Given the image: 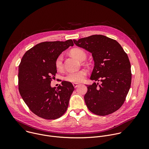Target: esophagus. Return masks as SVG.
<instances>
[{
	"label": "esophagus",
	"instance_id": "34e87169",
	"mask_svg": "<svg viewBox=\"0 0 149 149\" xmlns=\"http://www.w3.org/2000/svg\"><path fill=\"white\" fill-rule=\"evenodd\" d=\"M72 84H73V86L74 88H77L79 86V84H78V83H73Z\"/></svg>",
	"mask_w": 149,
	"mask_h": 149
}]
</instances>
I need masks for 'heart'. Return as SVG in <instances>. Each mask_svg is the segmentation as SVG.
Wrapping results in <instances>:
<instances>
[{"instance_id": "obj_1", "label": "heart", "mask_w": 149, "mask_h": 149, "mask_svg": "<svg viewBox=\"0 0 149 149\" xmlns=\"http://www.w3.org/2000/svg\"><path fill=\"white\" fill-rule=\"evenodd\" d=\"M71 54L77 58L79 61H84L87 58V54L83 49L81 48H74L71 52ZM55 67L57 71H60L62 70L63 65V55H59L55 60ZM87 75V72L86 70H81L76 72H72L68 73L65 77V79L67 81L78 83L82 82Z\"/></svg>"}]
</instances>
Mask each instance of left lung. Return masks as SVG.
Instances as JSON below:
<instances>
[{
    "label": "left lung",
    "mask_w": 149,
    "mask_h": 149,
    "mask_svg": "<svg viewBox=\"0 0 149 149\" xmlns=\"http://www.w3.org/2000/svg\"><path fill=\"white\" fill-rule=\"evenodd\" d=\"M73 41L92 53L94 67L90 78L102 82L87 86L84 100L88 110L98 116L116 111L124 104L131 86V65L127 54L117 41L101 35Z\"/></svg>",
    "instance_id": "left-lung-1"
}]
</instances>
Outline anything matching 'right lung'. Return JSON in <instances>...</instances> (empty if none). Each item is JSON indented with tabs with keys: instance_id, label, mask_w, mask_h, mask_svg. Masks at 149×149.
I'll return each instance as SVG.
<instances>
[{
	"instance_id": "right-lung-1",
	"label": "right lung",
	"mask_w": 149,
	"mask_h": 149,
	"mask_svg": "<svg viewBox=\"0 0 149 149\" xmlns=\"http://www.w3.org/2000/svg\"><path fill=\"white\" fill-rule=\"evenodd\" d=\"M74 45L73 41L39 43L24 55L19 66V93L29 110L38 117L55 120L64 114L74 90L72 84L62 81L58 87L51 82L57 72L55 60L62 51Z\"/></svg>"
}]
</instances>
